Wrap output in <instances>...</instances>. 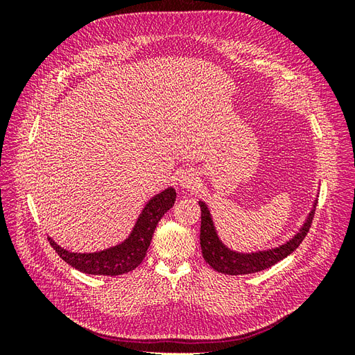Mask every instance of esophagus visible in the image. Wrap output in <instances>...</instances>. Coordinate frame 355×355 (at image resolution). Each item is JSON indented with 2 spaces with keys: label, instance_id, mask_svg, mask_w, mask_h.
<instances>
[{
  "label": "esophagus",
  "instance_id": "1",
  "mask_svg": "<svg viewBox=\"0 0 355 355\" xmlns=\"http://www.w3.org/2000/svg\"><path fill=\"white\" fill-rule=\"evenodd\" d=\"M196 184H197V178L194 173H192V171L187 170V171H182V173L179 175V185L182 188L191 189L196 187Z\"/></svg>",
  "mask_w": 355,
  "mask_h": 355
}]
</instances>
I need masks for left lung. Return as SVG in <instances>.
Wrapping results in <instances>:
<instances>
[{
	"label": "left lung",
	"instance_id": "8db88e82",
	"mask_svg": "<svg viewBox=\"0 0 355 355\" xmlns=\"http://www.w3.org/2000/svg\"><path fill=\"white\" fill-rule=\"evenodd\" d=\"M200 207H201L200 244H201V253H202L204 261H206L213 270H216L220 274H228V275L259 272L262 270H266V268H271L277 262H280L290 253H293L299 247V244L302 243L304 239L306 237L315 213V209L309 213L304 228L300 230V232L296 234L288 243L277 247V249H272V250L252 253V254H241L227 249V247L220 243L216 231H214L213 222L210 218V211L207 210L206 204L200 201Z\"/></svg>",
	"mask_w": 355,
	"mask_h": 355
}]
</instances>
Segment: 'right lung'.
Instances as JSON below:
<instances>
[{
  "instance_id": "obj_1",
  "label": "right lung",
  "mask_w": 355,
  "mask_h": 355,
  "mask_svg": "<svg viewBox=\"0 0 355 355\" xmlns=\"http://www.w3.org/2000/svg\"><path fill=\"white\" fill-rule=\"evenodd\" d=\"M175 200L176 191L173 188H168L155 196L146 204L130 237L120 245L111 247L108 250L98 253H71L62 249L51 239H49V241L63 261L81 272L110 277L127 274L133 271L144 261L148 247L151 244L157 223L164 216L167 210L173 207Z\"/></svg>"
}]
</instances>
